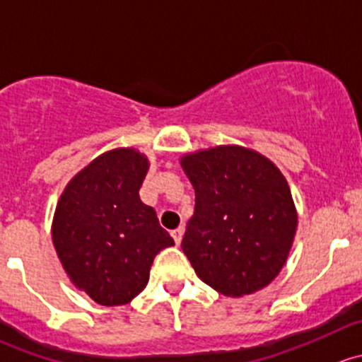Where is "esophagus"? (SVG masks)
<instances>
[{
    "mask_svg": "<svg viewBox=\"0 0 362 362\" xmlns=\"http://www.w3.org/2000/svg\"><path fill=\"white\" fill-rule=\"evenodd\" d=\"M171 237L175 238V242H177V245L180 244V242H182V237H184V228H182V226L175 228V230L171 231Z\"/></svg>",
    "mask_w": 362,
    "mask_h": 362,
    "instance_id": "1",
    "label": "esophagus"
}]
</instances>
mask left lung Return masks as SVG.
Instances as JSON below:
<instances>
[{"mask_svg":"<svg viewBox=\"0 0 362 362\" xmlns=\"http://www.w3.org/2000/svg\"><path fill=\"white\" fill-rule=\"evenodd\" d=\"M182 168L196 192L182 249L199 279L231 297L269 285L285 265L297 230L281 171L242 146L191 153Z\"/></svg>","mask_w":362,"mask_h":362,"instance_id":"left-lung-1","label":"left lung"}]
</instances>
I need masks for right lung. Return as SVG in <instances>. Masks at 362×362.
Returning a JSON list of instances; mask_svg holds the SVG:
<instances>
[{"instance_id": "obj_1", "label": "right lung", "mask_w": 362, "mask_h": 362, "mask_svg": "<svg viewBox=\"0 0 362 362\" xmlns=\"http://www.w3.org/2000/svg\"><path fill=\"white\" fill-rule=\"evenodd\" d=\"M148 160L132 148L103 153L70 180L52 242L74 285L103 306L127 304L148 283L153 258L175 244L139 199Z\"/></svg>"}]
</instances>
